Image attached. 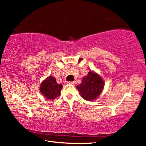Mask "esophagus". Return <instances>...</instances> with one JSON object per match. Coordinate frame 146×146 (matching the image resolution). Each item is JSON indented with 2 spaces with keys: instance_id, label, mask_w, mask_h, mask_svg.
<instances>
[{
  "instance_id": "34e87169",
  "label": "esophagus",
  "mask_w": 146,
  "mask_h": 146,
  "mask_svg": "<svg viewBox=\"0 0 146 146\" xmlns=\"http://www.w3.org/2000/svg\"><path fill=\"white\" fill-rule=\"evenodd\" d=\"M68 84H71V85H74L75 84V82H68Z\"/></svg>"
}]
</instances>
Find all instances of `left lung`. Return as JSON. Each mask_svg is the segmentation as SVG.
<instances>
[{
	"instance_id": "obj_1",
	"label": "left lung",
	"mask_w": 146,
	"mask_h": 146,
	"mask_svg": "<svg viewBox=\"0 0 146 146\" xmlns=\"http://www.w3.org/2000/svg\"><path fill=\"white\" fill-rule=\"evenodd\" d=\"M104 82L101 76L93 71H89L83 78L82 82L76 86L81 97L88 101L97 99L102 92Z\"/></svg>"
}]
</instances>
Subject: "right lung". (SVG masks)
<instances>
[{
	"instance_id": "add662e5",
	"label": "right lung",
	"mask_w": 146,
	"mask_h": 146,
	"mask_svg": "<svg viewBox=\"0 0 146 146\" xmlns=\"http://www.w3.org/2000/svg\"><path fill=\"white\" fill-rule=\"evenodd\" d=\"M62 85L56 82V78L54 76H49L44 80L40 86V93L44 97L51 100L58 97L60 95Z\"/></svg>"
}]
</instances>
